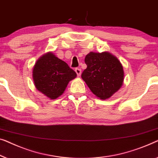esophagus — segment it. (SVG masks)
<instances>
[{"label":"esophagus","mask_w":158,"mask_h":158,"mask_svg":"<svg viewBox=\"0 0 158 158\" xmlns=\"http://www.w3.org/2000/svg\"><path fill=\"white\" fill-rule=\"evenodd\" d=\"M75 72H76L77 76H79V77L81 74V69H79V68H76V69H75Z\"/></svg>","instance_id":"esophagus-1"}]
</instances>
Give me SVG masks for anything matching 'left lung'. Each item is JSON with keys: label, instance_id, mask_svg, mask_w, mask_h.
Segmentation results:
<instances>
[{"label": "left lung", "instance_id": "obj_1", "mask_svg": "<svg viewBox=\"0 0 158 158\" xmlns=\"http://www.w3.org/2000/svg\"><path fill=\"white\" fill-rule=\"evenodd\" d=\"M87 66L81 78L93 94L106 99L117 92L123 84V66L118 59L110 52H90L84 59Z\"/></svg>", "mask_w": 158, "mask_h": 158}]
</instances>
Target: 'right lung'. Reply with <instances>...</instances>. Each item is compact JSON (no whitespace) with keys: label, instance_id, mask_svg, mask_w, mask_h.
Segmentation results:
<instances>
[{"label":"right lung","instance_id":"right-lung-1","mask_svg":"<svg viewBox=\"0 0 158 158\" xmlns=\"http://www.w3.org/2000/svg\"><path fill=\"white\" fill-rule=\"evenodd\" d=\"M32 75L35 88L51 99L61 96L69 82L77 77L76 72L65 61L52 52L37 60Z\"/></svg>","mask_w":158,"mask_h":158}]
</instances>
